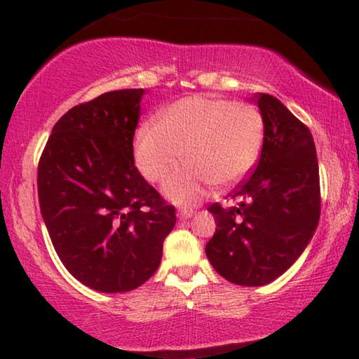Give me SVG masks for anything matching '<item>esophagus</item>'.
<instances>
[{
    "mask_svg": "<svg viewBox=\"0 0 359 359\" xmlns=\"http://www.w3.org/2000/svg\"><path fill=\"white\" fill-rule=\"evenodd\" d=\"M193 214H194V210H193V209L184 208V209H180V210H179V218H180V220H188V218L193 217Z\"/></svg>",
    "mask_w": 359,
    "mask_h": 359,
    "instance_id": "34e87169",
    "label": "esophagus"
}]
</instances>
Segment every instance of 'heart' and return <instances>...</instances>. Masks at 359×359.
Wrapping results in <instances>:
<instances>
[{
    "mask_svg": "<svg viewBox=\"0 0 359 359\" xmlns=\"http://www.w3.org/2000/svg\"><path fill=\"white\" fill-rule=\"evenodd\" d=\"M263 118L252 104L218 96H188L144 123L135 163L149 182H161L185 155L188 166L169 177L165 193L179 204L198 203L210 187L241 180L258 160Z\"/></svg>",
    "mask_w": 359,
    "mask_h": 359,
    "instance_id": "heart-1",
    "label": "heart"
}]
</instances>
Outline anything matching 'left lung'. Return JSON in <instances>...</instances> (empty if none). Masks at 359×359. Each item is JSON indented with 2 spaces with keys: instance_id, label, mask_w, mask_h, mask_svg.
<instances>
[{
  "instance_id": "8db88e82",
  "label": "left lung",
  "mask_w": 359,
  "mask_h": 359,
  "mask_svg": "<svg viewBox=\"0 0 359 359\" xmlns=\"http://www.w3.org/2000/svg\"><path fill=\"white\" fill-rule=\"evenodd\" d=\"M264 125L255 171L215 203L205 255L228 282L261 287L280 277L311 242L320 220V174L311 130L272 95H255Z\"/></svg>"
}]
</instances>
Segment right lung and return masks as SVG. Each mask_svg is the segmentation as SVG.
<instances>
[{"label": "right lung", "instance_id": "add662e5", "mask_svg": "<svg viewBox=\"0 0 359 359\" xmlns=\"http://www.w3.org/2000/svg\"><path fill=\"white\" fill-rule=\"evenodd\" d=\"M144 88L115 90L69 109L38 166L41 214L69 274L101 293L141 287L161 263L174 205L135 166Z\"/></svg>", "mask_w": 359, "mask_h": 359}]
</instances>
